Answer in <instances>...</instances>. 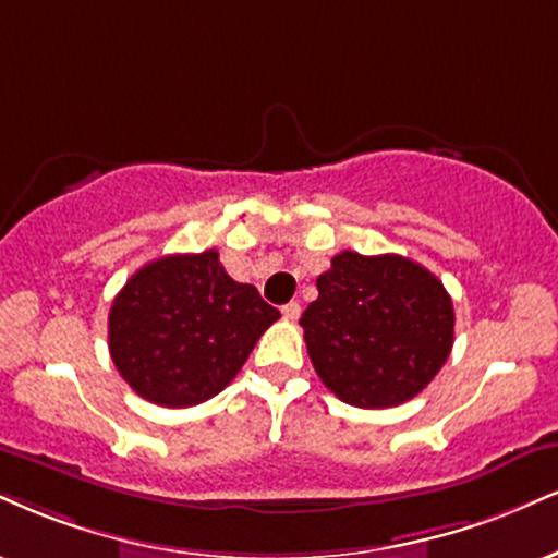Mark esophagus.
I'll list each match as a JSON object with an SVG mask.
<instances>
[{"mask_svg": "<svg viewBox=\"0 0 558 558\" xmlns=\"http://www.w3.org/2000/svg\"><path fill=\"white\" fill-rule=\"evenodd\" d=\"M280 312H283L286 319L293 322V319L301 317V304H299V301H288V304L280 308Z\"/></svg>", "mask_w": 558, "mask_h": 558, "instance_id": "1", "label": "esophagus"}]
</instances>
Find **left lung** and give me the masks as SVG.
<instances>
[{"label": "left lung", "mask_w": 558, "mask_h": 558, "mask_svg": "<svg viewBox=\"0 0 558 558\" xmlns=\"http://www.w3.org/2000/svg\"><path fill=\"white\" fill-rule=\"evenodd\" d=\"M299 325L314 372L355 408H395L424 389L454 343L441 280L400 254L340 252Z\"/></svg>", "instance_id": "obj_1"}]
</instances>
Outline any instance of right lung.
<instances>
[{"instance_id": "obj_1", "label": "right lung", "mask_w": 558, "mask_h": 558, "mask_svg": "<svg viewBox=\"0 0 558 558\" xmlns=\"http://www.w3.org/2000/svg\"><path fill=\"white\" fill-rule=\"evenodd\" d=\"M280 317L218 252L169 254L126 280L109 312L113 366L140 398L190 408L231 385L262 332Z\"/></svg>"}]
</instances>
